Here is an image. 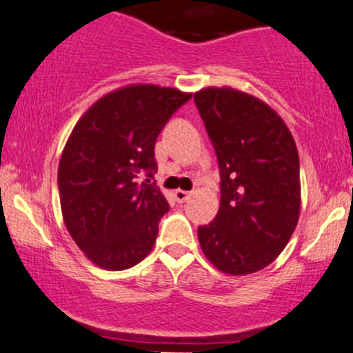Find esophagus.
I'll return each mask as SVG.
<instances>
[{"label": "esophagus", "instance_id": "esophagus-1", "mask_svg": "<svg viewBox=\"0 0 353 353\" xmlns=\"http://www.w3.org/2000/svg\"><path fill=\"white\" fill-rule=\"evenodd\" d=\"M190 195H192V193L185 192V190H175V200L178 201V203H183V201H187Z\"/></svg>", "mask_w": 353, "mask_h": 353}]
</instances>
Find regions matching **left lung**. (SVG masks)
Listing matches in <instances>:
<instances>
[{
    "instance_id": "1",
    "label": "left lung",
    "mask_w": 353,
    "mask_h": 353,
    "mask_svg": "<svg viewBox=\"0 0 353 353\" xmlns=\"http://www.w3.org/2000/svg\"><path fill=\"white\" fill-rule=\"evenodd\" d=\"M193 100L220 168V208L198 227L205 256L228 275L270 265L300 215V161L290 130L267 103L233 88H205Z\"/></svg>"
}]
</instances>
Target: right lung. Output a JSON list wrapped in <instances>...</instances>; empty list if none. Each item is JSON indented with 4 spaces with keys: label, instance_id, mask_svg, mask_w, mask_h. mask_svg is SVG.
I'll use <instances>...</instances> for the list:
<instances>
[{
    "label": "right lung",
    "instance_id": "right-lung-1",
    "mask_svg": "<svg viewBox=\"0 0 353 353\" xmlns=\"http://www.w3.org/2000/svg\"><path fill=\"white\" fill-rule=\"evenodd\" d=\"M190 98L157 85L126 86L100 98L71 132L58 166L59 203L71 239L98 267L126 270L152 252L170 210L152 181L155 143Z\"/></svg>",
    "mask_w": 353,
    "mask_h": 353
}]
</instances>
